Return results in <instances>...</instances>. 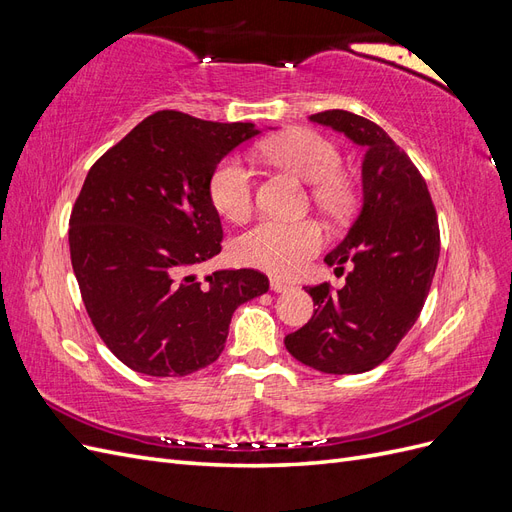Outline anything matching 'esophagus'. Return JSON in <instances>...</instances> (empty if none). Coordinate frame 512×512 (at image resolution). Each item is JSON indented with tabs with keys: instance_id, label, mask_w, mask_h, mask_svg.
I'll list each match as a JSON object with an SVG mask.
<instances>
[{
	"instance_id": "34e87169",
	"label": "esophagus",
	"mask_w": 512,
	"mask_h": 512,
	"mask_svg": "<svg viewBox=\"0 0 512 512\" xmlns=\"http://www.w3.org/2000/svg\"><path fill=\"white\" fill-rule=\"evenodd\" d=\"M292 288H294V284L284 282V280H277V277H271V290L273 292H288Z\"/></svg>"
}]
</instances>
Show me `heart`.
I'll return each mask as SVG.
<instances>
[{
  "label": "heart",
  "instance_id": "heart-1",
  "mask_svg": "<svg viewBox=\"0 0 512 512\" xmlns=\"http://www.w3.org/2000/svg\"><path fill=\"white\" fill-rule=\"evenodd\" d=\"M262 153L303 181L314 183L312 196L324 211L339 213L348 207V181L337 173L342 153L329 138L314 130H294L262 145ZM209 198L222 218L243 222L254 207L252 170L241 158L224 160L209 179ZM324 239L322 226L314 220H262L237 239L235 252L245 265L292 277L307 269Z\"/></svg>",
  "mask_w": 512,
  "mask_h": 512
}]
</instances>
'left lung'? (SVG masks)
Returning <instances> with one entry per match:
<instances>
[{
  "label": "left lung",
  "instance_id": "left-lung-1",
  "mask_svg": "<svg viewBox=\"0 0 512 512\" xmlns=\"http://www.w3.org/2000/svg\"><path fill=\"white\" fill-rule=\"evenodd\" d=\"M309 119L365 147L363 207L324 256L342 273L352 265L344 288L305 286L314 316L284 344L322 374H363L389 359L421 314L440 256L438 215L423 175L374 121L339 108Z\"/></svg>",
  "mask_w": 512,
  "mask_h": 512
}]
</instances>
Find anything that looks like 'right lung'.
<instances>
[{
	"mask_svg": "<svg viewBox=\"0 0 512 512\" xmlns=\"http://www.w3.org/2000/svg\"><path fill=\"white\" fill-rule=\"evenodd\" d=\"M254 123L158 111L89 168L70 215V258L102 342L138 374L188 376L224 350L241 303L269 290L254 269H196L222 252L209 179Z\"/></svg>",
	"mask_w": 512,
	"mask_h": 512,
	"instance_id": "1",
	"label": "right lung"
}]
</instances>
